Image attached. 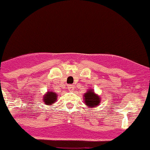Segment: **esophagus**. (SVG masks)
<instances>
[{"label": "esophagus", "instance_id": "obj_1", "mask_svg": "<svg viewBox=\"0 0 150 150\" xmlns=\"http://www.w3.org/2000/svg\"><path fill=\"white\" fill-rule=\"evenodd\" d=\"M73 88H74V86H73L72 85H69V86H68V89L72 90Z\"/></svg>", "mask_w": 150, "mask_h": 150}]
</instances>
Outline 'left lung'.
<instances>
[{"label":"left lung","mask_w":150,"mask_h":150,"mask_svg":"<svg viewBox=\"0 0 150 150\" xmlns=\"http://www.w3.org/2000/svg\"><path fill=\"white\" fill-rule=\"evenodd\" d=\"M84 102L86 105L91 108H95L97 105H98L100 102V98L95 93L93 89L87 91L84 95Z\"/></svg>","instance_id":"left-lung-1"}]
</instances>
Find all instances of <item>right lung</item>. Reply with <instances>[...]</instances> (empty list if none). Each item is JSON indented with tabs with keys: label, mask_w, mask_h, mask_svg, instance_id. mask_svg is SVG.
Listing matches in <instances>:
<instances>
[{
	"label": "right lung",
	"mask_w": 150,
	"mask_h": 150,
	"mask_svg": "<svg viewBox=\"0 0 150 150\" xmlns=\"http://www.w3.org/2000/svg\"><path fill=\"white\" fill-rule=\"evenodd\" d=\"M57 96L58 95H56L55 92L48 91V92L43 96V100L44 101V104L49 106L52 105V104H54L57 100Z\"/></svg>",
	"instance_id": "add662e5"
}]
</instances>
